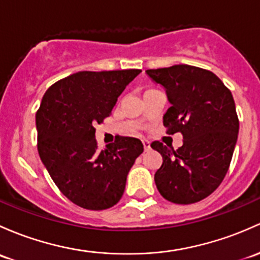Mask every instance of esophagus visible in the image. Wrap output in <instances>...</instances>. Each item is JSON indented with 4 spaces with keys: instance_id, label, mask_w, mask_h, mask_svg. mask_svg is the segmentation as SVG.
Masks as SVG:
<instances>
[{
    "instance_id": "1",
    "label": "esophagus",
    "mask_w": 260,
    "mask_h": 260,
    "mask_svg": "<svg viewBox=\"0 0 260 260\" xmlns=\"http://www.w3.org/2000/svg\"><path fill=\"white\" fill-rule=\"evenodd\" d=\"M142 143H143L144 151H149V149H151V143H149V141H147V139H144V141L142 142Z\"/></svg>"
}]
</instances>
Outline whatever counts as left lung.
I'll use <instances>...</instances> for the list:
<instances>
[{
  "label": "left lung",
  "instance_id": "left-lung-1",
  "mask_svg": "<svg viewBox=\"0 0 260 260\" xmlns=\"http://www.w3.org/2000/svg\"><path fill=\"white\" fill-rule=\"evenodd\" d=\"M165 87L171 107L163 116L168 135L180 132L183 146L153 149L163 163L154 182L167 201L192 204L212 194L228 172L238 138L239 121L232 92L210 71L189 64L147 70Z\"/></svg>",
  "mask_w": 260,
  "mask_h": 260
}]
</instances>
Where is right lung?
Listing matches in <instances>:
<instances>
[{"label":"right lung","mask_w":260,"mask_h":260,"mask_svg":"<svg viewBox=\"0 0 260 260\" xmlns=\"http://www.w3.org/2000/svg\"><path fill=\"white\" fill-rule=\"evenodd\" d=\"M141 72L82 71L43 95L36 113L38 154L58 189L82 208L102 210L118 203L128 172L143 152L139 139L121 136L100 151L94 128Z\"/></svg>","instance_id":"add662e5"}]
</instances>
